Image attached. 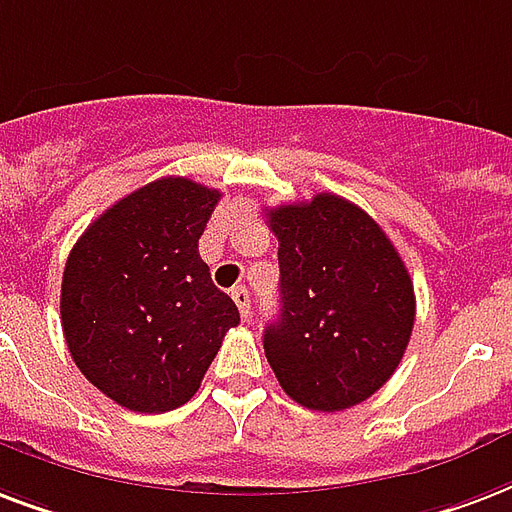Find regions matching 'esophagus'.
Masks as SVG:
<instances>
[{
  "label": "esophagus",
  "instance_id": "34e87169",
  "mask_svg": "<svg viewBox=\"0 0 512 512\" xmlns=\"http://www.w3.org/2000/svg\"><path fill=\"white\" fill-rule=\"evenodd\" d=\"M233 295V300H236V306H239L241 317L249 319V311H252V300H249V292L244 290V287H236V290L230 292Z\"/></svg>",
  "mask_w": 512,
  "mask_h": 512
}]
</instances>
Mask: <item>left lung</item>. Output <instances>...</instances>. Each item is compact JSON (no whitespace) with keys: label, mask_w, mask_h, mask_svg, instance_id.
Instances as JSON below:
<instances>
[{"label":"left lung","mask_w":512,"mask_h":512,"mask_svg":"<svg viewBox=\"0 0 512 512\" xmlns=\"http://www.w3.org/2000/svg\"><path fill=\"white\" fill-rule=\"evenodd\" d=\"M279 319L263 346L279 386L303 408L343 411L392 378L411 341L408 268L368 212L341 195L276 206Z\"/></svg>","instance_id":"obj_1"}]
</instances>
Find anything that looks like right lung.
<instances>
[{
	"label": "right lung",
	"mask_w": 512,
	"mask_h": 512,
	"mask_svg": "<svg viewBox=\"0 0 512 512\" xmlns=\"http://www.w3.org/2000/svg\"><path fill=\"white\" fill-rule=\"evenodd\" d=\"M220 195L185 177L155 179L96 217L69 252L66 346L80 373L128 411L185 405L241 322L198 255Z\"/></svg>",
	"instance_id": "right-lung-1"
}]
</instances>
